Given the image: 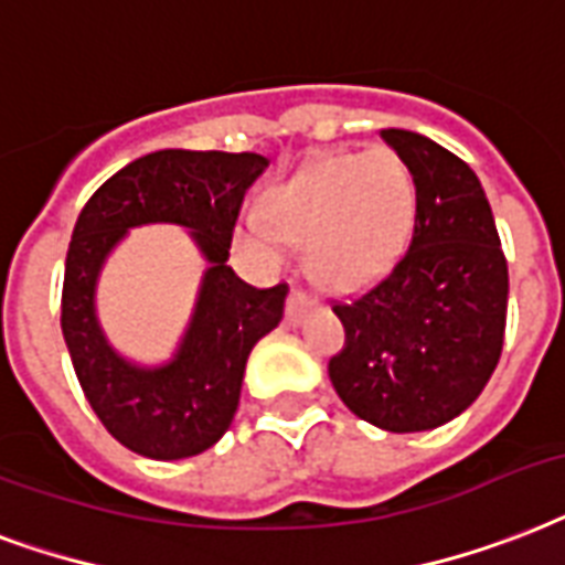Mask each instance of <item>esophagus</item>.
I'll return each mask as SVG.
<instances>
[{"instance_id": "obj_1", "label": "esophagus", "mask_w": 565, "mask_h": 565, "mask_svg": "<svg viewBox=\"0 0 565 565\" xmlns=\"http://www.w3.org/2000/svg\"><path fill=\"white\" fill-rule=\"evenodd\" d=\"M312 306H315V300L306 295L303 288H291V295H288V306H286V321L291 323V327H297V323L303 321V315L309 312Z\"/></svg>"}]
</instances>
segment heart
Segmentation results:
<instances>
[{
  "label": "heart",
  "mask_w": 565,
  "mask_h": 565,
  "mask_svg": "<svg viewBox=\"0 0 565 565\" xmlns=\"http://www.w3.org/2000/svg\"><path fill=\"white\" fill-rule=\"evenodd\" d=\"M265 213L247 212L235 238L259 262H279L286 238H303L306 265L335 288H362L395 268L413 238L415 182L386 147L327 156L265 194Z\"/></svg>",
  "instance_id": "1"
}]
</instances>
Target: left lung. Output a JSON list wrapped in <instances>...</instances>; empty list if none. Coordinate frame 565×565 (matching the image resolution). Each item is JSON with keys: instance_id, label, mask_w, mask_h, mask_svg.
<instances>
[{"instance_id": "obj_1", "label": "left lung", "mask_w": 565, "mask_h": 565, "mask_svg": "<svg viewBox=\"0 0 565 565\" xmlns=\"http://www.w3.org/2000/svg\"><path fill=\"white\" fill-rule=\"evenodd\" d=\"M383 138L413 173V242L383 282L332 306L344 348L330 380L362 422L418 433L466 413L492 377L510 279L475 170L418 132Z\"/></svg>"}]
</instances>
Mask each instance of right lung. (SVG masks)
<instances>
[{
  "instance_id": "1",
  "label": "right lung",
  "mask_w": 565,
  "mask_h": 565,
  "mask_svg": "<svg viewBox=\"0 0 565 565\" xmlns=\"http://www.w3.org/2000/svg\"><path fill=\"white\" fill-rule=\"evenodd\" d=\"M265 168L256 152L159 150L117 170L78 214L61 332L96 418L141 457L185 460L212 448L235 418L247 356L282 321L288 288H253L226 265L244 194ZM150 222L188 228L206 270L174 356L143 366L107 342L95 286L128 230Z\"/></svg>"
}]
</instances>
